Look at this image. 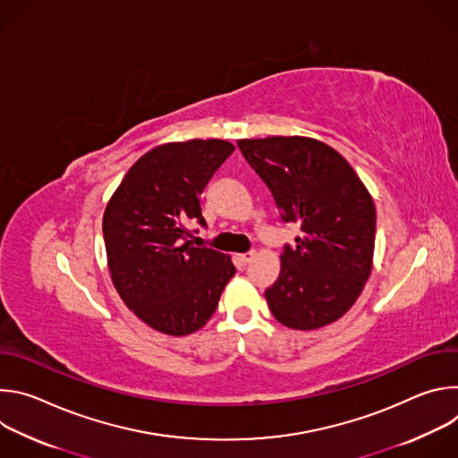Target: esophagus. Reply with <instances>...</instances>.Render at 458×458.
<instances>
[{"label":"esophagus","instance_id":"obj_1","mask_svg":"<svg viewBox=\"0 0 458 458\" xmlns=\"http://www.w3.org/2000/svg\"><path fill=\"white\" fill-rule=\"evenodd\" d=\"M253 257H255V251L250 250V251H246V253H241V255H239V260H241L242 265H248L250 260H253Z\"/></svg>","mask_w":458,"mask_h":458}]
</instances>
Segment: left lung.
Instances as JSON below:
<instances>
[{"label": "left lung", "mask_w": 458, "mask_h": 458, "mask_svg": "<svg viewBox=\"0 0 458 458\" xmlns=\"http://www.w3.org/2000/svg\"><path fill=\"white\" fill-rule=\"evenodd\" d=\"M248 165L270 188L283 221L301 225L284 246L279 279L265 292L274 317L292 330H317L359 299L373 267L375 205L352 165L302 136L239 140Z\"/></svg>", "instance_id": "left-lung-1"}]
</instances>
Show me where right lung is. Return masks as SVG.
<instances>
[{"label": "right lung", "instance_id": "1", "mask_svg": "<svg viewBox=\"0 0 458 458\" xmlns=\"http://www.w3.org/2000/svg\"><path fill=\"white\" fill-rule=\"evenodd\" d=\"M235 150L225 140L165 143L126 172L103 214L112 283L136 317L174 337L198 332L235 276L232 257L191 246L199 195Z\"/></svg>", "mask_w": 458, "mask_h": 458}]
</instances>
